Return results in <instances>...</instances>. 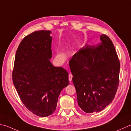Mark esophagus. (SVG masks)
<instances>
[{
	"label": "esophagus",
	"mask_w": 131,
	"mask_h": 131,
	"mask_svg": "<svg viewBox=\"0 0 131 131\" xmlns=\"http://www.w3.org/2000/svg\"><path fill=\"white\" fill-rule=\"evenodd\" d=\"M72 74L71 73H69V76H68V79H69V81H71L72 80Z\"/></svg>",
	"instance_id": "obj_1"
}]
</instances>
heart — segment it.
Returning <instances> with one entry per match:
<instances>
[{"mask_svg": "<svg viewBox=\"0 0 131 131\" xmlns=\"http://www.w3.org/2000/svg\"><path fill=\"white\" fill-rule=\"evenodd\" d=\"M58 56V57L60 59H62V60H63L64 59V58H65L64 55L63 54H62V53H59Z\"/></svg>", "mask_w": 131, "mask_h": 131, "instance_id": "obj_1", "label": "heart"}]
</instances>
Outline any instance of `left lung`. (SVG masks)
I'll return each mask as SVG.
<instances>
[{
    "label": "left lung",
    "instance_id": "left-lung-1",
    "mask_svg": "<svg viewBox=\"0 0 131 131\" xmlns=\"http://www.w3.org/2000/svg\"><path fill=\"white\" fill-rule=\"evenodd\" d=\"M98 46L88 45L69 62L77 102L82 111L103 110L115 97L119 85L120 62L114 45L105 34Z\"/></svg>",
    "mask_w": 131,
    "mask_h": 131
}]
</instances>
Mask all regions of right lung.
Instances as JSON below:
<instances>
[{"label": "right lung", "mask_w": 131, "mask_h": 131, "mask_svg": "<svg viewBox=\"0 0 131 131\" xmlns=\"http://www.w3.org/2000/svg\"><path fill=\"white\" fill-rule=\"evenodd\" d=\"M50 30L34 31L21 42L16 52L12 80L20 100L29 111L41 117L56 110L59 95L69 84L68 73L54 67Z\"/></svg>", "instance_id": "1"}]
</instances>
